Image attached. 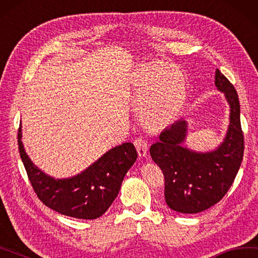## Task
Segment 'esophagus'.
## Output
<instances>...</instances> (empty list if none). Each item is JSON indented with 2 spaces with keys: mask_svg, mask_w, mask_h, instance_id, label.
I'll return each mask as SVG.
<instances>
[{
  "mask_svg": "<svg viewBox=\"0 0 258 258\" xmlns=\"http://www.w3.org/2000/svg\"><path fill=\"white\" fill-rule=\"evenodd\" d=\"M134 145H135V148H137V151H138L140 157H145V156H147L148 144H147V142H145L142 138H138L137 140H135Z\"/></svg>",
  "mask_w": 258,
  "mask_h": 258,
  "instance_id": "1",
  "label": "esophagus"
}]
</instances>
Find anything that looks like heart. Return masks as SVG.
I'll use <instances>...</instances> for the list:
<instances>
[{
	"mask_svg": "<svg viewBox=\"0 0 258 258\" xmlns=\"http://www.w3.org/2000/svg\"><path fill=\"white\" fill-rule=\"evenodd\" d=\"M134 87L140 110L150 125L171 123L185 105V79L172 64L154 63L142 68L135 74Z\"/></svg>",
	"mask_w": 258,
	"mask_h": 258,
	"instance_id": "1",
	"label": "heart"
}]
</instances>
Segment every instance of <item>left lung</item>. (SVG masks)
<instances>
[{"mask_svg": "<svg viewBox=\"0 0 258 258\" xmlns=\"http://www.w3.org/2000/svg\"><path fill=\"white\" fill-rule=\"evenodd\" d=\"M214 83L230 107V124L223 142L209 152L184 147L187 121L180 119L163 131L159 141L150 148L152 160L165 176L166 203L180 213H199L220 202L242 161L243 134L237 91L218 69Z\"/></svg>", "mask_w": 258, "mask_h": 258, "instance_id": "8db88e82", "label": "left lung"}]
</instances>
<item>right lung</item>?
<instances>
[{
  "label": "right lung",
  "mask_w": 258,
  "mask_h": 258,
  "mask_svg": "<svg viewBox=\"0 0 258 258\" xmlns=\"http://www.w3.org/2000/svg\"><path fill=\"white\" fill-rule=\"evenodd\" d=\"M21 134L20 124L19 152L38 199L56 212L77 219L101 217L118 195L126 172L138 158L133 143L126 142L110 149L81 174L56 179L32 163L23 148Z\"/></svg>",
  "instance_id": "add662e5"
}]
</instances>
